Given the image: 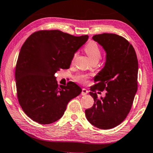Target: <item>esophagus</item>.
<instances>
[{
  "instance_id": "obj_1",
  "label": "esophagus",
  "mask_w": 153,
  "mask_h": 153,
  "mask_svg": "<svg viewBox=\"0 0 153 153\" xmlns=\"http://www.w3.org/2000/svg\"><path fill=\"white\" fill-rule=\"evenodd\" d=\"M88 93V90H86V89H85V88H83L82 89V96H84V95H86V94H87Z\"/></svg>"
}]
</instances>
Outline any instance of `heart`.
<instances>
[{
    "mask_svg": "<svg viewBox=\"0 0 153 153\" xmlns=\"http://www.w3.org/2000/svg\"><path fill=\"white\" fill-rule=\"evenodd\" d=\"M88 56L91 59L92 62H98L101 57V51L97 43L94 42H90L84 48ZM76 55H74V58L76 57ZM87 79V76L85 75H81L77 77V80L80 82H85Z\"/></svg>",
    "mask_w": 153,
    "mask_h": 153,
    "instance_id": "b5f03b06",
    "label": "heart"
}]
</instances>
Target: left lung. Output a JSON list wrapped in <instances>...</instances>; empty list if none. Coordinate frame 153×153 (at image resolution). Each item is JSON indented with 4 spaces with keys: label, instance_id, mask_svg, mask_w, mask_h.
I'll list each match as a JSON object with an SVG mask.
<instances>
[{
    "label": "left lung",
    "instance_id": "1",
    "mask_svg": "<svg viewBox=\"0 0 153 153\" xmlns=\"http://www.w3.org/2000/svg\"><path fill=\"white\" fill-rule=\"evenodd\" d=\"M92 39L106 52L105 66L94 77L97 84L90 92L94 100L85 111L89 122L97 128H115L126 118L138 89V62L132 45L115 33H101ZM105 89V97L98 99L95 90Z\"/></svg>",
    "mask_w": 153,
    "mask_h": 153
}]
</instances>
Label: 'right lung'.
I'll list each match as a JSON object with an SVG mask.
<instances>
[{"mask_svg": "<svg viewBox=\"0 0 153 153\" xmlns=\"http://www.w3.org/2000/svg\"><path fill=\"white\" fill-rule=\"evenodd\" d=\"M88 39V35L74 36L55 30L38 31L25 40L18 56L15 80L19 105L33 121L55 122L68 102L82 92L73 82L59 87L55 74L69 68L75 53Z\"/></svg>", "mask_w": 153, "mask_h": 153, "instance_id": "obj_1", "label": "right lung"}]
</instances>
